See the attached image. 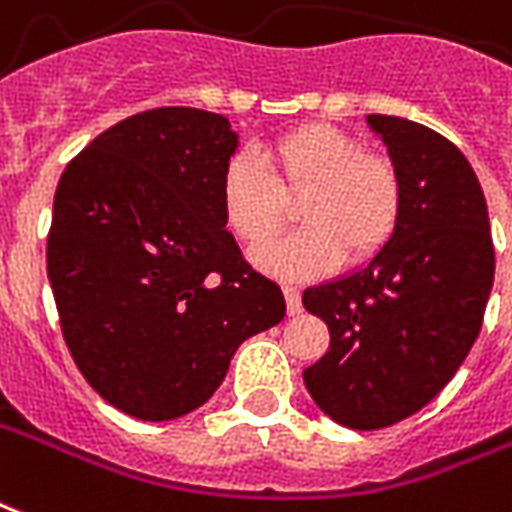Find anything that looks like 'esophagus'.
I'll return each mask as SVG.
<instances>
[{"label":"esophagus","instance_id":"1","mask_svg":"<svg viewBox=\"0 0 512 512\" xmlns=\"http://www.w3.org/2000/svg\"><path fill=\"white\" fill-rule=\"evenodd\" d=\"M285 304H287V314H298L301 312V290L293 285H285Z\"/></svg>","mask_w":512,"mask_h":512}]
</instances>
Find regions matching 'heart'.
<instances>
[{
    "label": "heart",
    "instance_id": "heart-1",
    "mask_svg": "<svg viewBox=\"0 0 512 512\" xmlns=\"http://www.w3.org/2000/svg\"><path fill=\"white\" fill-rule=\"evenodd\" d=\"M295 195L304 227L255 252L257 266L285 279L325 274L342 255L352 263L377 255L399 227L404 200L396 165L331 124H304L257 146V157H230L219 181L222 217L249 246L274 236Z\"/></svg>",
    "mask_w": 512,
    "mask_h": 512
}]
</instances>
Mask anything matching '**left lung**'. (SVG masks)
Instances as JSON below:
<instances>
[{"mask_svg": "<svg viewBox=\"0 0 512 512\" xmlns=\"http://www.w3.org/2000/svg\"><path fill=\"white\" fill-rule=\"evenodd\" d=\"M401 176V217L369 266L306 287V312L331 344L304 372L314 404L347 429L393 426L423 410L478 339L494 285L483 189L439 132L366 116Z\"/></svg>", "mask_w": 512, "mask_h": 512, "instance_id": "left-lung-1", "label": "left lung"}]
</instances>
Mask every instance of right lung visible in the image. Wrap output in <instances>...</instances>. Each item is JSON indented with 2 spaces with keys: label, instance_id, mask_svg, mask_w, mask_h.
<instances>
[{
  "label": "right lung",
  "instance_id": "add662e5",
  "mask_svg": "<svg viewBox=\"0 0 512 512\" xmlns=\"http://www.w3.org/2000/svg\"><path fill=\"white\" fill-rule=\"evenodd\" d=\"M238 146L225 116L154 108L64 168L48 279L86 382L138 420L198 410L238 344L285 317V295L225 230L219 181Z\"/></svg>",
  "mask_w": 512,
  "mask_h": 512
}]
</instances>
